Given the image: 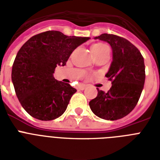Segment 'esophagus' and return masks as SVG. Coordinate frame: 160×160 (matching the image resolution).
<instances>
[{"label":"esophagus","instance_id":"34e87169","mask_svg":"<svg viewBox=\"0 0 160 160\" xmlns=\"http://www.w3.org/2000/svg\"><path fill=\"white\" fill-rule=\"evenodd\" d=\"M86 88H87V85H78V89H79V90H85V89H86Z\"/></svg>","mask_w":160,"mask_h":160}]
</instances>
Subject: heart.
Returning a JSON list of instances; mask_svg holds the SVG:
<instances>
[{
  "instance_id": "1",
  "label": "heart",
  "mask_w": 160,
  "mask_h": 160,
  "mask_svg": "<svg viewBox=\"0 0 160 160\" xmlns=\"http://www.w3.org/2000/svg\"><path fill=\"white\" fill-rule=\"evenodd\" d=\"M108 46L104 43H95L91 46V51L92 53H95V52H100V51H103L104 49L107 48Z\"/></svg>"
}]
</instances>
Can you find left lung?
Wrapping results in <instances>:
<instances>
[{"label":"left lung","instance_id":"1","mask_svg":"<svg viewBox=\"0 0 160 160\" xmlns=\"http://www.w3.org/2000/svg\"><path fill=\"white\" fill-rule=\"evenodd\" d=\"M95 39L108 42L113 51V61L105 75L112 86L106 93L97 89V96L89 105L98 117L116 120L129 114L139 101L145 80L144 57L123 37L102 34Z\"/></svg>","mask_w":160,"mask_h":160}]
</instances>
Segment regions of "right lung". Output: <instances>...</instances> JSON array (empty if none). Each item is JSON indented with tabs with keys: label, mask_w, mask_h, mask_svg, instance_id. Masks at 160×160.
<instances>
[{
	"label": "right lung",
	"mask_w": 160,
	"mask_h": 160,
	"mask_svg": "<svg viewBox=\"0 0 160 160\" xmlns=\"http://www.w3.org/2000/svg\"><path fill=\"white\" fill-rule=\"evenodd\" d=\"M90 37L48 31L30 38L19 50L11 71L16 95L24 109L40 120H52L65 111L76 90L53 74L65 65L74 50Z\"/></svg>",
	"instance_id": "right-lung-1"
}]
</instances>
